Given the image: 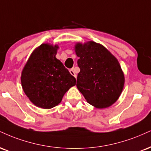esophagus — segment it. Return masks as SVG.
<instances>
[{
	"instance_id": "esophagus-1",
	"label": "esophagus",
	"mask_w": 151,
	"mask_h": 151,
	"mask_svg": "<svg viewBox=\"0 0 151 151\" xmlns=\"http://www.w3.org/2000/svg\"><path fill=\"white\" fill-rule=\"evenodd\" d=\"M70 74H72V76H73V77H74L75 78H77V74H76L75 72H74V71L73 69H71V70H70Z\"/></svg>"
}]
</instances>
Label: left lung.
Segmentation results:
<instances>
[{"mask_svg":"<svg viewBox=\"0 0 151 151\" xmlns=\"http://www.w3.org/2000/svg\"><path fill=\"white\" fill-rule=\"evenodd\" d=\"M74 50L80 68L77 87L96 108L111 106L120 96L124 75L117 59L103 45L94 41L76 43Z\"/></svg>","mask_w":151,"mask_h":151,"instance_id":"left-lung-1","label":"left lung"}]
</instances>
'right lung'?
Here are the masks:
<instances>
[{"instance_id": "1", "label": "right lung", "mask_w": 151, "mask_h": 151, "mask_svg": "<svg viewBox=\"0 0 151 151\" xmlns=\"http://www.w3.org/2000/svg\"><path fill=\"white\" fill-rule=\"evenodd\" d=\"M58 45L46 43L32 52L21 74L22 89L34 105L50 109L60 103L76 79L55 57Z\"/></svg>"}]
</instances>
